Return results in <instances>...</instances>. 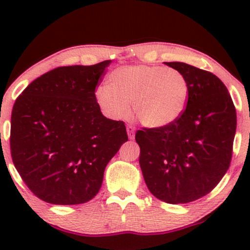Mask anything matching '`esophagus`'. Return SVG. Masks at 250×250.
Instances as JSON below:
<instances>
[{
	"instance_id": "obj_1",
	"label": "esophagus",
	"mask_w": 250,
	"mask_h": 250,
	"mask_svg": "<svg viewBox=\"0 0 250 250\" xmlns=\"http://www.w3.org/2000/svg\"><path fill=\"white\" fill-rule=\"evenodd\" d=\"M127 134H128L129 139H130V140L134 139V137H135V128L133 127V125H127Z\"/></svg>"
}]
</instances>
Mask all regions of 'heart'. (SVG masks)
Returning <instances> with one entry per match:
<instances>
[{"label": "heart", "instance_id": "b5f03b06", "mask_svg": "<svg viewBox=\"0 0 250 250\" xmlns=\"http://www.w3.org/2000/svg\"><path fill=\"white\" fill-rule=\"evenodd\" d=\"M189 82L180 70L165 65H123L108 75L107 85L96 89L95 99L111 119L131 113L149 128H161L179 120L187 108Z\"/></svg>", "mask_w": 250, "mask_h": 250}]
</instances>
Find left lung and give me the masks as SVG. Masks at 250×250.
Listing matches in <instances>:
<instances>
[{
	"label": "left lung",
	"mask_w": 250,
	"mask_h": 250,
	"mask_svg": "<svg viewBox=\"0 0 250 250\" xmlns=\"http://www.w3.org/2000/svg\"><path fill=\"white\" fill-rule=\"evenodd\" d=\"M165 63L187 77V108L171 125L137 130L135 140L149 191L177 205L206 196L227 173L236 110L228 89L213 73L183 62Z\"/></svg>",
	"instance_id": "obj_1"
}]
</instances>
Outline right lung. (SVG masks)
I'll list each match as a JSON object with an SVG mask.
<instances>
[{"label":"right lung","instance_id":"obj_1","mask_svg":"<svg viewBox=\"0 0 250 250\" xmlns=\"http://www.w3.org/2000/svg\"><path fill=\"white\" fill-rule=\"evenodd\" d=\"M110 63L55 68L34 80L14 103L11 159L25 186L44 202L90 201L105 166L128 141L125 122L103 116L95 99Z\"/></svg>","mask_w":250,"mask_h":250}]
</instances>
